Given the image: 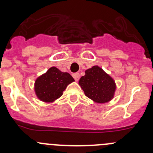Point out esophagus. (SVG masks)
<instances>
[{
    "label": "esophagus",
    "mask_w": 153,
    "mask_h": 153,
    "mask_svg": "<svg viewBox=\"0 0 153 153\" xmlns=\"http://www.w3.org/2000/svg\"><path fill=\"white\" fill-rule=\"evenodd\" d=\"M72 76H73L74 79L76 81H78V80H79L80 78V74L79 73H75L72 75Z\"/></svg>",
    "instance_id": "esophagus-1"
}]
</instances>
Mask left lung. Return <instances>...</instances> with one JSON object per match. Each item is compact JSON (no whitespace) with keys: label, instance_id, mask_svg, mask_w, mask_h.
Listing matches in <instances>:
<instances>
[{"label":"left lung","instance_id":"left-lung-1","mask_svg":"<svg viewBox=\"0 0 153 153\" xmlns=\"http://www.w3.org/2000/svg\"><path fill=\"white\" fill-rule=\"evenodd\" d=\"M86 97L98 104L110 101L115 95L116 84L113 78L98 66L86 69L78 82Z\"/></svg>","mask_w":153,"mask_h":153}]
</instances>
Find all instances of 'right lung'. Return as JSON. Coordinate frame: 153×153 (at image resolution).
Segmentation results:
<instances>
[{"label":"right lung","mask_w":153,"mask_h":153,"mask_svg":"<svg viewBox=\"0 0 153 153\" xmlns=\"http://www.w3.org/2000/svg\"><path fill=\"white\" fill-rule=\"evenodd\" d=\"M73 81L75 80L70 74L52 67L35 80V95L41 101L52 103L59 98L67 86Z\"/></svg>","instance_id":"1"}]
</instances>
